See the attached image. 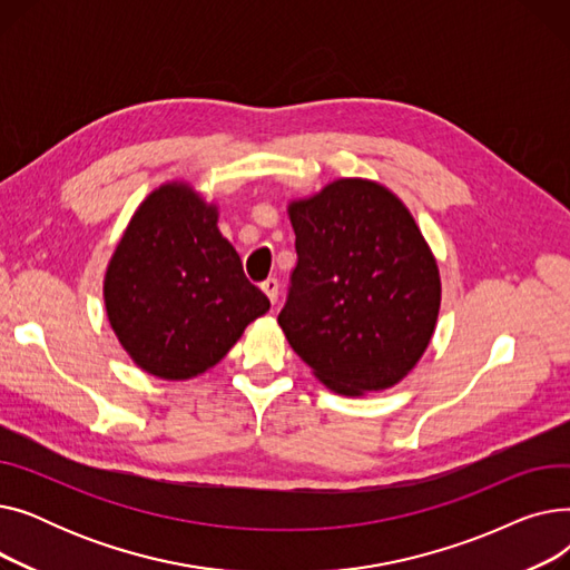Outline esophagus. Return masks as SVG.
Masks as SVG:
<instances>
[{
    "label": "esophagus",
    "mask_w": 570,
    "mask_h": 570,
    "mask_svg": "<svg viewBox=\"0 0 570 570\" xmlns=\"http://www.w3.org/2000/svg\"><path fill=\"white\" fill-rule=\"evenodd\" d=\"M261 288H263V293L267 295V301L269 303H277V295H279V282L275 279V277H269V279H265L263 284H261Z\"/></svg>",
    "instance_id": "obj_1"
}]
</instances>
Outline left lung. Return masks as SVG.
I'll return each mask as SVG.
<instances>
[{
  "label": "left lung",
  "mask_w": 570,
  "mask_h": 570,
  "mask_svg": "<svg viewBox=\"0 0 570 570\" xmlns=\"http://www.w3.org/2000/svg\"><path fill=\"white\" fill-rule=\"evenodd\" d=\"M297 265L279 325L314 376L346 397L400 383L439 318L436 258L406 205L340 177L288 203Z\"/></svg>",
  "instance_id": "left-lung-1"
}]
</instances>
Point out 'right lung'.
Returning a JSON list of instances; mask_svg holds the SVG:
<instances>
[{
  "label": "right lung",
  "instance_id": "obj_1",
  "mask_svg": "<svg viewBox=\"0 0 570 570\" xmlns=\"http://www.w3.org/2000/svg\"><path fill=\"white\" fill-rule=\"evenodd\" d=\"M219 209L189 183H166L134 213L104 277L112 333L147 374L187 381L269 309L217 228Z\"/></svg>",
  "mask_w": 570,
  "mask_h": 570
}]
</instances>
